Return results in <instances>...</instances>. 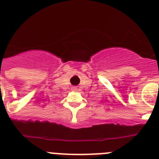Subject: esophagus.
Instances as JSON below:
<instances>
[{"mask_svg": "<svg viewBox=\"0 0 159 159\" xmlns=\"http://www.w3.org/2000/svg\"><path fill=\"white\" fill-rule=\"evenodd\" d=\"M71 90H72V91H77V88L76 87H72Z\"/></svg>", "mask_w": 159, "mask_h": 159, "instance_id": "esophagus-1", "label": "esophagus"}]
</instances>
